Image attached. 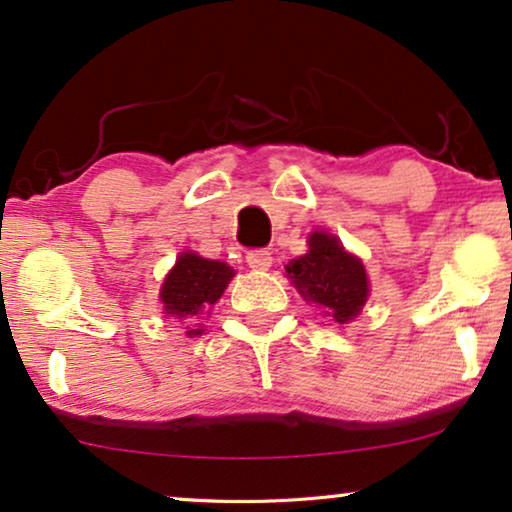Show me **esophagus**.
<instances>
[{"mask_svg":"<svg viewBox=\"0 0 512 512\" xmlns=\"http://www.w3.org/2000/svg\"><path fill=\"white\" fill-rule=\"evenodd\" d=\"M247 263H249L251 270H270L272 254H270V251H263V249L249 251V254H247Z\"/></svg>","mask_w":512,"mask_h":512,"instance_id":"obj_1","label":"esophagus"}]
</instances>
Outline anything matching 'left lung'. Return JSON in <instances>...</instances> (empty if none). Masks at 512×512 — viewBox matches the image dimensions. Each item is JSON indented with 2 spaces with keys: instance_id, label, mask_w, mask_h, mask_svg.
I'll list each match as a JSON object with an SVG mask.
<instances>
[{
  "instance_id": "left-lung-1",
  "label": "left lung",
  "mask_w": 512,
  "mask_h": 512,
  "mask_svg": "<svg viewBox=\"0 0 512 512\" xmlns=\"http://www.w3.org/2000/svg\"><path fill=\"white\" fill-rule=\"evenodd\" d=\"M307 254L286 265L300 296L324 310L338 324H349L366 305L370 284L361 258L349 254L338 237L326 230H314L307 237Z\"/></svg>"
}]
</instances>
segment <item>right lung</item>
<instances>
[{
  "mask_svg": "<svg viewBox=\"0 0 512 512\" xmlns=\"http://www.w3.org/2000/svg\"><path fill=\"white\" fill-rule=\"evenodd\" d=\"M235 270L223 261H209L195 251H181L174 268L167 272L160 286V303L167 317L186 324V335H202L200 314H209L216 300L223 296Z\"/></svg>",
  "mask_w": 512,
  "mask_h": 512,
  "instance_id": "right-lung-1",
  "label": "right lung"
}]
</instances>
